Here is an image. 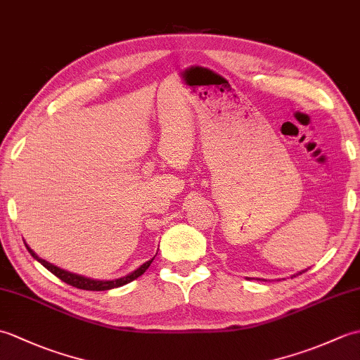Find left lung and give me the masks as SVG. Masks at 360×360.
<instances>
[{
	"label": "left lung",
	"instance_id": "left-lung-1",
	"mask_svg": "<svg viewBox=\"0 0 360 360\" xmlns=\"http://www.w3.org/2000/svg\"><path fill=\"white\" fill-rule=\"evenodd\" d=\"M303 272H304V271H303ZM298 274H302V272H298ZM298 274H297V275H298ZM294 277H295V275H294Z\"/></svg>",
	"mask_w": 360,
	"mask_h": 360
}]
</instances>
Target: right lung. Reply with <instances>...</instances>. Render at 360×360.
<instances>
[{
    "mask_svg": "<svg viewBox=\"0 0 360 360\" xmlns=\"http://www.w3.org/2000/svg\"><path fill=\"white\" fill-rule=\"evenodd\" d=\"M26 248L30 252V255H32L37 259V262H40L46 267V269H48L49 272H52L53 275H56V277H58L62 281L68 283V285H71L74 288H79V289H85V290H108V289H112V288L124 286V285H127V283L136 280L137 277H141V275L148 269V266L153 263V258H151V259H148L147 263H143L141 267H137L134 272L125 275V277L117 278V280L102 281V280H91V278H86V277H82V275L71 274V272H68L65 269H60V267L53 266V264L46 262V259L38 257L35 252L27 246V244H26Z\"/></svg>",
    "mask_w": 360,
    "mask_h": 360,
    "instance_id": "obj_1",
    "label": "right lung"
}]
</instances>
